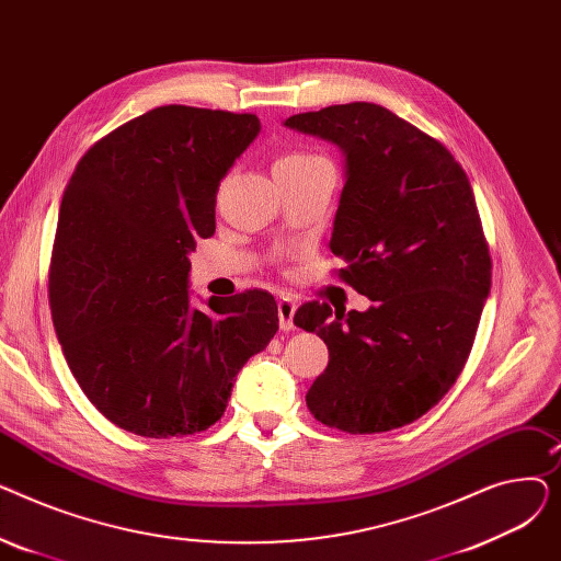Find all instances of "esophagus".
I'll return each mask as SVG.
<instances>
[{
  "mask_svg": "<svg viewBox=\"0 0 561 561\" xmlns=\"http://www.w3.org/2000/svg\"><path fill=\"white\" fill-rule=\"evenodd\" d=\"M296 311H298L296 302H290V300H286V298L279 300V305H277V316H279V328H282L284 332L296 330Z\"/></svg>",
  "mask_w": 561,
  "mask_h": 561,
  "instance_id": "esophagus-1",
  "label": "esophagus"
}]
</instances>
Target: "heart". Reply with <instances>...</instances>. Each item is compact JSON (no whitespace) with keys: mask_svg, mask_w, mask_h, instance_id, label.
<instances>
[{"mask_svg":"<svg viewBox=\"0 0 561 561\" xmlns=\"http://www.w3.org/2000/svg\"><path fill=\"white\" fill-rule=\"evenodd\" d=\"M325 159L322 157H316V154H307V152H290V154H284L277 159L275 163V170H296V168H307V165H313V163H322Z\"/></svg>","mask_w":561,"mask_h":561,"instance_id":"1","label":"heart"}]
</instances>
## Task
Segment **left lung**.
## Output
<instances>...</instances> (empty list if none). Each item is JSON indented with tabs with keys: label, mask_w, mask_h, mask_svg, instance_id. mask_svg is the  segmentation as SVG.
I'll return each mask as SVG.
<instances>
[{
	"label": "left lung",
	"mask_w": 561,
	"mask_h": 561,
	"mask_svg": "<svg viewBox=\"0 0 561 561\" xmlns=\"http://www.w3.org/2000/svg\"><path fill=\"white\" fill-rule=\"evenodd\" d=\"M288 129L334 142L345 184L330 250L373 305L309 302L296 325L330 364L307 393L316 421L350 434L414 423L457 381L491 290V256L468 176L432 136L370 102L298 113Z\"/></svg>",
	"instance_id": "1"
}]
</instances>
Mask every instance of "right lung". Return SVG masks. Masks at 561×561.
<instances>
[{
	"instance_id": "right-lung-1",
	"label": "right lung",
	"mask_w": 561,
	"mask_h": 561,
	"mask_svg": "<svg viewBox=\"0 0 561 561\" xmlns=\"http://www.w3.org/2000/svg\"><path fill=\"white\" fill-rule=\"evenodd\" d=\"M252 113L170 104L77 163L49 268L51 320L77 385L117 427L186 436L225 414L236 375L279 328L271 293L191 305L188 254L216 231V195L259 136Z\"/></svg>"
}]
</instances>
